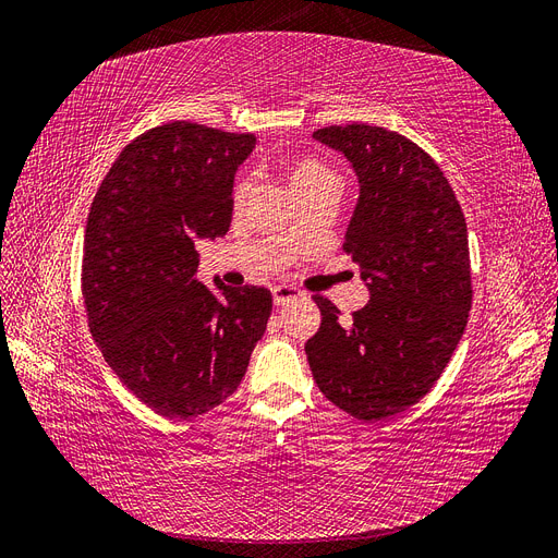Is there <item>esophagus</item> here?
<instances>
[{"label":"esophagus","mask_w":558,"mask_h":558,"mask_svg":"<svg viewBox=\"0 0 558 558\" xmlns=\"http://www.w3.org/2000/svg\"><path fill=\"white\" fill-rule=\"evenodd\" d=\"M302 293L300 289H295V286H275L272 289V298H275V305H286V302H293L298 300Z\"/></svg>","instance_id":"34e87169"}]
</instances>
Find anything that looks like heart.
<instances>
[{"label": "heart", "instance_id": "obj_1", "mask_svg": "<svg viewBox=\"0 0 558 558\" xmlns=\"http://www.w3.org/2000/svg\"><path fill=\"white\" fill-rule=\"evenodd\" d=\"M286 179H289L291 189L295 191V195L300 199L312 195V193L326 191V189L337 191V174L332 167H328L320 160H314V158H302V160L291 162L289 170H286ZM251 193H253V181L248 177H242L238 183H234V193H232L234 207L238 209L244 207ZM293 234H298V228L293 230Z\"/></svg>", "mask_w": 558, "mask_h": 558}]
</instances>
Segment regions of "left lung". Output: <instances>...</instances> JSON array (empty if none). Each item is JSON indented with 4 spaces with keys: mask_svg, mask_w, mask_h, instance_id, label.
<instances>
[{
    "mask_svg": "<svg viewBox=\"0 0 558 558\" xmlns=\"http://www.w3.org/2000/svg\"><path fill=\"white\" fill-rule=\"evenodd\" d=\"M361 181L342 244L369 281V302L340 316L314 295L320 328L305 351L316 386L361 421H381L424 398L461 342L472 307L465 216L447 177L402 134L367 125L314 132Z\"/></svg>",
    "mask_w": 558,
    "mask_h": 558,
    "instance_id": "obj_1",
    "label": "left lung"
}]
</instances>
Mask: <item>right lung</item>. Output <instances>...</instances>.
I'll use <instances>...</instances> for the list:
<instances>
[{"instance_id":"1","label":"right lung","mask_w":558,"mask_h":558,"mask_svg":"<svg viewBox=\"0 0 558 558\" xmlns=\"http://www.w3.org/2000/svg\"><path fill=\"white\" fill-rule=\"evenodd\" d=\"M256 134L189 121L134 137L99 183L83 240L88 328L130 391L170 418L218 408L244 379L272 314L263 286L197 279L205 238L232 221V181Z\"/></svg>"}]
</instances>
